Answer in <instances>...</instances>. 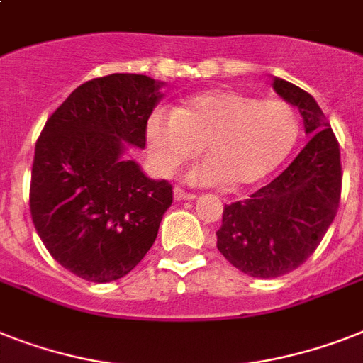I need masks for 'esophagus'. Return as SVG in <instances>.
<instances>
[{
	"label": "esophagus",
	"instance_id": "obj_1",
	"mask_svg": "<svg viewBox=\"0 0 363 363\" xmlns=\"http://www.w3.org/2000/svg\"><path fill=\"white\" fill-rule=\"evenodd\" d=\"M173 197H175V201H191L194 199V194H188V191L181 190V188H175L173 190Z\"/></svg>",
	"mask_w": 363,
	"mask_h": 363
}]
</instances>
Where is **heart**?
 <instances>
[{"mask_svg": "<svg viewBox=\"0 0 363 363\" xmlns=\"http://www.w3.org/2000/svg\"><path fill=\"white\" fill-rule=\"evenodd\" d=\"M145 135L162 175L179 173L201 147L207 158L191 169L194 184L228 182L244 188L270 175L287 158L298 135V119L284 100L212 89L188 96L173 111H152Z\"/></svg>", "mask_w": 363, "mask_h": 363, "instance_id": "heart-1", "label": "heart"}]
</instances>
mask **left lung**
I'll return each instance as SVG.
<instances>
[{
	"instance_id": "obj_1",
	"label": "left lung",
	"mask_w": 363,
	"mask_h": 363,
	"mask_svg": "<svg viewBox=\"0 0 363 363\" xmlns=\"http://www.w3.org/2000/svg\"><path fill=\"white\" fill-rule=\"evenodd\" d=\"M272 87L298 108L309 141L272 182L223 208L218 250L253 278H278L306 263L334 222L341 197L340 143L319 104L281 78H274Z\"/></svg>"
}]
</instances>
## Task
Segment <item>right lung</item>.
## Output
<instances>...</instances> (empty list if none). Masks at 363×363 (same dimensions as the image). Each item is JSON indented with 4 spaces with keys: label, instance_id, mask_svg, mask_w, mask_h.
Here are the masks:
<instances>
[{
    "label": "right lung",
    "instance_id": "right-lung-1",
    "mask_svg": "<svg viewBox=\"0 0 363 363\" xmlns=\"http://www.w3.org/2000/svg\"><path fill=\"white\" fill-rule=\"evenodd\" d=\"M164 82L110 74L85 82L46 121L35 145L29 208L50 255L78 278L108 284L155 244L172 184L149 179L128 145L145 149Z\"/></svg>",
    "mask_w": 363,
    "mask_h": 363
}]
</instances>
